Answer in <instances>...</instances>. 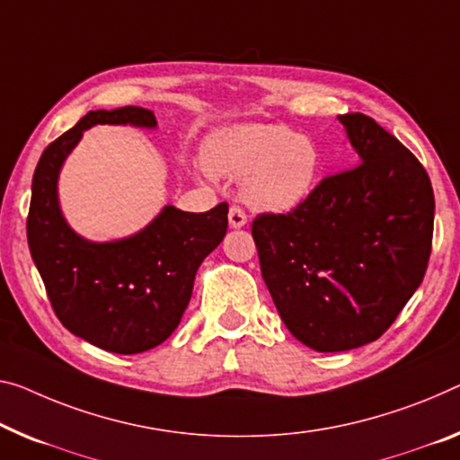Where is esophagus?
<instances>
[{"label": "esophagus", "instance_id": "obj_1", "mask_svg": "<svg viewBox=\"0 0 460 460\" xmlns=\"http://www.w3.org/2000/svg\"><path fill=\"white\" fill-rule=\"evenodd\" d=\"M228 222H230V228H243L246 224V214L243 211V208L232 206L228 211Z\"/></svg>", "mask_w": 460, "mask_h": 460}]
</instances>
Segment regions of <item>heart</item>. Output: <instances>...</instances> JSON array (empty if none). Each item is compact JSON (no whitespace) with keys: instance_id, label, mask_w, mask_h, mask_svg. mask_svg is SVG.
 <instances>
[{"instance_id":"obj_1","label":"heart","mask_w":460,"mask_h":460,"mask_svg":"<svg viewBox=\"0 0 460 460\" xmlns=\"http://www.w3.org/2000/svg\"><path fill=\"white\" fill-rule=\"evenodd\" d=\"M203 160L211 174L244 181V199L265 211H292L313 193L321 154L284 125H240L214 133Z\"/></svg>"}]
</instances>
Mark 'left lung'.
Masks as SVG:
<instances>
[{"mask_svg":"<svg viewBox=\"0 0 460 460\" xmlns=\"http://www.w3.org/2000/svg\"><path fill=\"white\" fill-rule=\"evenodd\" d=\"M339 121L359 164L324 176L288 214L252 220L275 308L316 351L376 341L420 288L434 234L421 162L372 117L348 112Z\"/></svg>","mask_w":460,"mask_h":460,"instance_id":"left-lung-1","label":"left lung"}]
</instances>
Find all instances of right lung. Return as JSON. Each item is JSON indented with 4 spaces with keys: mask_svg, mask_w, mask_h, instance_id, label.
<instances>
[{
    "mask_svg": "<svg viewBox=\"0 0 460 460\" xmlns=\"http://www.w3.org/2000/svg\"><path fill=\"white\" fill-rule=\"evenodd\" d=\"M156 127L152 111H90L51 141L32 176L26 236L49 302L63 327L112 353L156 348L179 327L203 259L224 240L228 203L203 214L166 206L129 238L90 243L61 216L58 179L67 154L92 125Z\"/></svg>",
    "mask_w": 460,
    "mask_h": 460,
    "instance_id": "1",
    "label": "right lung"
}]
</instances>
